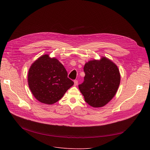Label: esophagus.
Returning <instances> with one entry per match:
<instances>
[{
  "instance_id": "1",
  "label": "esophagus",
  "mask_w": 150,
  "mask_h": 150,
  "mask_svg": "<svg viewBox=\"0 0 150 150\" xmlns=\"http://www.w3.org/2000/svg\"><path fill=\"white\" fill-rule=\"evenodd\" d=\"M78 80H75L74 81V86H77L78 85Z\"/></svg>"
}]
</instances>
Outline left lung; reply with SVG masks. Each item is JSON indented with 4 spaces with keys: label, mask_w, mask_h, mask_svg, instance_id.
Instances as JSON below:
<instances>
[{
    "label": "left lung",
    "mask_w": 150,
    "mask_h": 150,
    "mask_svg": "<svg viewBox=\"0 0 150 150\" xmlns=\"http://www.w3.org/2000/svg\"><path fill=\"white\" fill-rule=\"evenodd\" d=\"M85 76L78 88L85 101L91 106L106 105L115 96L120 83V74L115 64L106 57L91 60L84 66Z\"/></svg>",
    "instance_id": "1"
}]
</instances>
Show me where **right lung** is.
<instances>
[{"instance_id":"obj_1","label":"right lung","mask_w":150,"mask_h":150,"mask_svg":"<svg viewBox=\"0 0 150 150\" xmlns=\"http://www.w3.org/2000/svg\"><path fill=\"white\" fill-rule=\"evenodd\" d=\"M28 83L34 97L47 105L59 101L74 84L67 77L64 66L47 54L42 55L30 66Z\"/></svg>"}]
</instances>
